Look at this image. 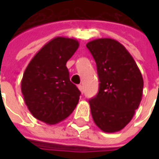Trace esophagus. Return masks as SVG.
<instances>
[{
	"label": "esophagus",
	"instance_id": "1",
	"mask_svg": "<svg viewBox=\"0 0 159 159\" xmlns=\"http://www.w3.org/2000/svg\"><path fill=\"white\" fill-rule=\"evenodd\" d=\"M78 88H79V89H80V92L82 93V92H83V86H82V85H79V86H78Z\"/></svg>",
	"mask_w": 159,
	"mask_h": 159
}]
</instances>
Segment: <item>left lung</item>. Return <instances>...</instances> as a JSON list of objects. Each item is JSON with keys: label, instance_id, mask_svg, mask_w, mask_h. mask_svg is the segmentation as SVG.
<instances>
[{"label": "left lung", "instance_id": "obj_1", "mask_svg": "<svg viewBox=\"0 0 159 159\" xmlns=\"http://www.w3.org/2000/svg\"><path fill=\"white\" fill-rule=\"evenodd\" d=\"M96 63L99 91L89 100L92 118L102 131H120L133 119L142 101L143 79L130 53L110 38L86 45Z\"/></svg>", "mask_w": 159, "mask_h": 159}]
</instances>
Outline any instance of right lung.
Instances as JSON below:
<instances>
[{"label":"right lung","mask_w":159,"mask_h":159,"mask_svg":"<svg viewBox=\"0 0 159 159\" xmlns=\"http://www.w3.org/2000/svg\"><path fill=\"white\" fill-rule=\"evenodd\" d=\"M80 46L75 39L56 37L40 48L24 72L21 91L34 118L55 125L70 116L80 92L70 82L66 63Z\"/></svg>","instance_id":"add662e5"}]
</instances>
